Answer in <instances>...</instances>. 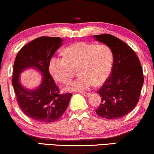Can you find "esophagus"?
<instances>
[{"label": "esophagus", "instance_id": "34e87169", "mask_svg": "<svg viewBox=\"0 0 154 154\" xmlns=\"http://www.w3.org/2000/svg\"><path fill=\"white\" fill-rule=\"evenodd\" d=\"M82 95H84L85 97H88L89 95V92H82Z\"/></svg>", "mask_w": 154, "mask_h": 154}]
</instances>
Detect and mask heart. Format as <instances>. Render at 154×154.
I'll use <instances>...</instances> for the list:
<instances>
[{"label":"heart","mask_w":154,"mask_h":154,"mask_svg":"<svg viewBox=\"0 0 154 154\" xmlns=\"http://www.w3.org/2000/svg\"><path fill=\"white\" fill-rule=\"evenodd\" d=\"M114 54L108 45L89 42H77L65 50V57H53L49 70L53 78L60 83H69L78 69L80 76L68 87L72 91H83L95 85H102L109 76Z\"/></svg>","instance_id":"obj_1"}]
</instances>
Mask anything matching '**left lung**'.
Segmentation results:
<instances>
[{
	"label": "left lung",
	"instance_id": "obj_1",
	"mask_svg": "<svg viewBox=\"0 0 154 154\" xmlns=\"http://www.w3.org/2000/svg\"><path fill=\"white\" fill-rule=\"evenodd\" d=\"M93 38L109 47L114 54L112 72L97 91L102 103L95 112L107 119L123 117L139 100L144 80L140 60L127 44L115 36L102 34Z\"/></svg>",
	"mask_w": 154,
	"mask_h": 154
}]
</instances>
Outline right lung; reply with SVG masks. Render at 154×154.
I'll use <instances>...</instances> for the list:
<instances>
[{"label": "right lung", "instance_id": "right-lung-1", "mask_svg": "<svg viewBox=\"0 0 154 154\" xmlns=\"http://www.w3.org/2000/svg\"><path fill=\"white\" fill-rule=\"evenodd\" d=\"M57 37L42 36L23 46L15 57L12 84L19 107L36 122L50 123L57 121L67 109L72 94H60L59 87L49 71L50 60L63 45ZM35 67L44 75L41 86L32 91L23 88L19 75L23 69Z\"/></svg>", "mask_w": 154, "mask_h": 154}]
</instances>
